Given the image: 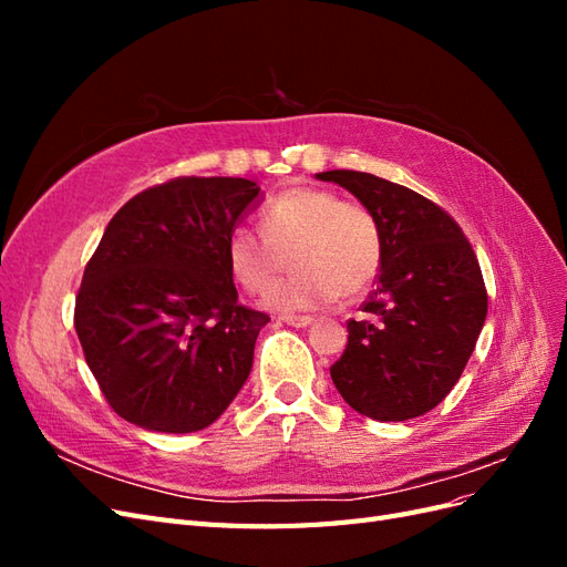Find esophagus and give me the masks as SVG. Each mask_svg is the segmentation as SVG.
Returning a JSON list of instances; mask_svg holds the SVG:
<instances>
[{
  "instance_id": "34e87169",
  "label": "esophagus",
  "mask_w": 567,
  "mask_h": 567,
  "mask_svg": "<svg viewBox=\"0 0 567 567\" xmlns=\"http://www.w3.org/2000/svg\"><path fill=\"white\" fill-rule=\"evenodd\" d=\"M281 321L288 326H296V329H307V326H310L315 319L307 315H288V317H281Z\"/></svg>"
}]
</instances>
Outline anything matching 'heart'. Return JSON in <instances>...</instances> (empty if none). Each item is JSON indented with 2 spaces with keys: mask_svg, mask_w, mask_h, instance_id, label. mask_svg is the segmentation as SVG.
Masks as SVG:
<instances>
[{
  "mask_svg": "<svg viewBox=\"0 0 567 567\" xmlns=\"http://www.w3.org/2000/svg\"><path fill=\"white\" fill-rule=\"evenodd\" d=\"M260 231L236 227L227 236L225 260L238 286L260 293L289 255L295 274L269 287L262 298L269 310L300 312L338 296L354 298L381 269L379 219L367 205L340 200L323 188H286L267 203Z\"/></svg>",
  "mask_w": 567,
  "mask_h": 567,
  "instance_id": "1",
  "label": "heart"
}]
</instances>
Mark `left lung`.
Segmentation results:
<instances>
[{
    "label": "left lung",
    "mask_w": 567,
    "mask_h": 567,
    "mask_svg": "<svg viewBox=\"0 0 567 567\" xmlns=\"http://www.w3.org/2000/svg\"><path fill=\"white\" fill-rule=\"evenodd\" d=\"M317 179L367 205L383 241L369 319L348 321L333 385L373 421L423 416L456 385L483 331L487 290L475 252L447 213L402 184L354 169Z\"/></svg>",
    "instance_id": "1"
}]
</instances>
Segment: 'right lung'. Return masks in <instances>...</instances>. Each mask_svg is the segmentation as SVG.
I'll return each instance as SVG.
<instances>
[{
	"mask_svg": "<svg viewBox=\"0 0 567 567\" xmlns=\"http://www.w3.org/2000/svg\"><path fill=\"white\" fill-rule=\"evenodd\" d=\"M265 194L250 179L182 177L127 200L75 300L84 359L115 414L196 433L234 402L269 317L238 305L227 236Z\"/></svg>",
	"mask_w": 567,
	"mask_h": 567,
	"instance_id": "1",
	"label": "right lung"
}]
</instances>
